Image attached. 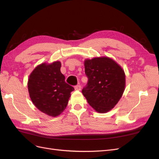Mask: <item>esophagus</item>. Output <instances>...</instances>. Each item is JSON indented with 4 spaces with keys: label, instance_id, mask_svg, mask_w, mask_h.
<instances>
[{
    "label": "esophagus",
    "instance_id": "obj_1",
    "mask_svg": "<svg viewBox=\"0 0 159 159\" xmlns=\"http://www.w3.org/2000/svg\"><path fill=\"white\" fill-rule=\"evenodd\" d=\"M75 90H78V91H80L81 90V85H77L75 86Z\"/></svg>",
    "mask_w": 159,
    "mask_h": 159
}]
</instances>
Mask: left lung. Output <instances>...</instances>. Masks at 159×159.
<instances>
[{
  "mask_svg": "<svg viewBox=\"0 0 159 159\" xmlns=\"http://www.w3.org/2000/svg\"><path fill=\"white\" fill-rule=\"evenodd\" d=\"M88 84L82 93L98 113H107L117 105L125 88V74L116 61L99 57L84 61Z\"/></svg>",
  "mask_w": 159,
  "mask_h": 159,
  "instance_id": "8db88e82",
  "label": "left lung"
}]
</instances>
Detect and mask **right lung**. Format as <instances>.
<instances>
[{"instance_id": "right-lung-1", "label": "right lung", "mask_w": 159, "mask_h": 159, "mask_svg": "<svg viewBox=\"0 0 159 159\" xmlns=\"http://www.w3.org/2000/svg\"><path fill=\"white\" fill-rule=\"evenodd\" d=\"M61 62L42 63L29 75L28 89L32 103L40 111L51 117H57L65 110L74 90L65 81L61 73Z\"/></svg>"}]
</instances>
